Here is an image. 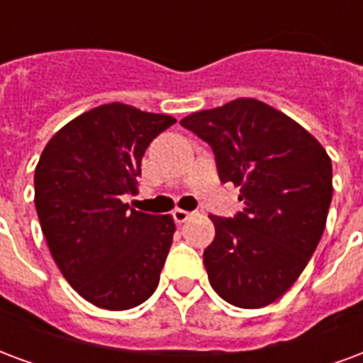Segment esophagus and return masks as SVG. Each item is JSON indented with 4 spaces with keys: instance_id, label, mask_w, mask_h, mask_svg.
Instances as JSON below:
<instances>
[{
    "instance_id": "obj_1",
    "label": "esophagus",
    "mask_w": 363,
    "mask_h": 363,
    "mask_svg": "<svg viewBox=\"0 0 363 363\" xmlns=\"http://www.w3.org/2000/svg\"><path fill=\"white\" fill-rule=\"evenodd\" d=\"M194 216V211H186V209H174L173 211V217H174V221L179 223V225H181V223H186L190 219V217Z\"/></svg>"
}]
</instances>
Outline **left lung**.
<instances>
[{
  "instance_id": "8db88e82",
  "label": "left lung",
  "mask_w": 363,
  "mask_h": 363,
  "mask_svg": "<svg viewBox=\"0 0 363 363\" xmlns=\"http://www.w3.org/2000/svg\"><path fill=\"white\" fill-rule=\"evenodd\" d=\"M181 125L211 146L219 179L240 186L244 203L235 217L209 216V284L238 308L269 306L296 283L323 235L331 157L296 121L254 98L198 111Z\"/></svg>"
}]
</instances>
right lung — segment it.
Segmentation results:
<instances>
[{
	"mask_svg": "<svg viewBox=\"0 0 363 363\" xmlns=\"http://www.w3.org/2000/svg\"><path fill=\"white\" fill-rule=\"evenodd\" d=\"M173 117L127 104L94 107L53 134L34 171V203L50 252L80 296L104 310L146 302L173 242L171 216L128 208L142 157Z\"/></svg>",
	"mask_w": 363,
	"mask_h": 363,
	"instance_id": "add662e5",
	"label": "right lung"
}]
</instances>
